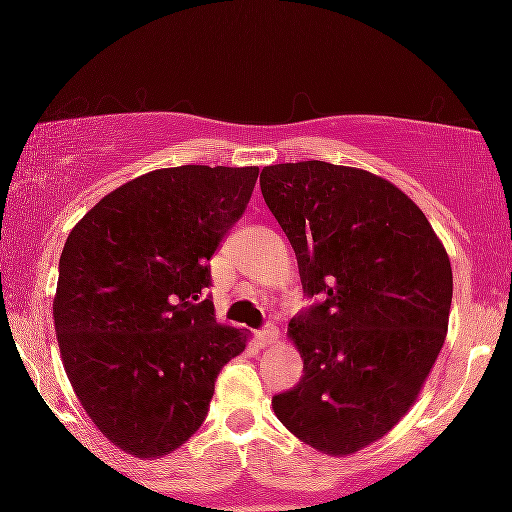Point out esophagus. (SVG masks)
Wrapping results in <instances>:
<instances>
[{"instance_id": "esophagus-1", "label": "esophagus", "mask_w": 512, "mask_h": 512, "mask_svg": "<svg viewBox=\"0 0 512 512\" xmlns=\"http://www.w3.org/2000/svg\"><path fill=\"white\" fill-rule=\"evenodd\" d=\"M276 337H279V327L272 325V322H269V325H264L262 330L255 332V339H257V342H260L262 346L276 342Z\"/></svg>"}]
</instances>
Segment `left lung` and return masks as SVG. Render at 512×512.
I'll use <instances>...</instances> for the list:
<instances>
[{
  "label": "left lung",
  "mask_w": 512,
  "mask_h": 512,
  "mask_svg": "<svg viewBox=\"0 0 512 512\" xmlns=\"http://www.w3.org/2000/svg\"><path fill=\"white\" fill-rule=\"evenodd\" d=\"M260 187L313 301L289 325L303 375L274 414L310 448L351 455L407 414L443 349L448 252L424 211L366 170L279 163Z\"/></svg>",
  "instance_id": "1"
}]
</instances>
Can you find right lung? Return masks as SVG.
I'll return each mask as SVG.
<instances>
[{"label": "right lung", "instance_id": "1", "mask_svg": "<svg viewBox=\"0 0 512 512\" xmlns=\"http://www.w3.org/2000/svg\"><path fill=\"white\" fill-rule=\"evenodd\" d=\"M260 168L178 166L105 195L60 257L55 330L64 370L117 448L158 457L202 426L245 334L221 327L209 260Z\"/></svg>", "mask_w": 512, "mask_h": 512}]
</instances>
